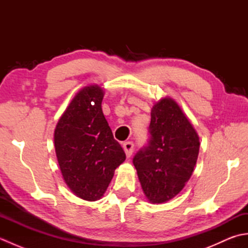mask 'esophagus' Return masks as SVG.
Listing matches in <instances>:
<instances>
[{
	"label": "esophagus",
	"mask_w": 248,
	"mask_h": 248,
	"mask_svg": "<svg viewBox=\"0 0 248 248\" xmlns=\"http://www.w3.org/2000/svg\"><path fill=\"white\" fill-rule=\"evenodd\" d=\"M123 147H124V152H125V155H127V157H130L131 155H132L133 149H134L133 141H125V143L123 144Z\"/></svg>",
	"instance_id": "34e87169"
}]
</instances>
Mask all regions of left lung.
I'll return each mask as SVG.
<instances>
[{
  "label": "left lung",
  "instance_id": "1",
  "mask_svg": "<svg viewBox=\"0 0 248 248\" xmlns=\"http://www.w3.org/2000/svg\"><path fill=\"white\" fill-rule=\"evenodd\" d=\"M148 144L133 157L141 188L152 203L168 202L191 178L199 152V138L186 116L170 98L151 109Z\"/></svg>",
  "mask_w": 248,
  "mask_h": 248
}]
</instances>
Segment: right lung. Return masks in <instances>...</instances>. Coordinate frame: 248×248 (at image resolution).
I'll return each mask as SVG.
<instances>
[{"label": "right lung", "instance_id": "obj_1", "mask_svg": "<svg viewBox=\"0 0 248 248\" xmlns=\"http://www.w3.org/2000/svg\"><path fill=\"white\" fill-rule=\"evenodd\" d=\"M103 91L84 87L57 123L54 145L67 186L78 197L94 202L103 196L114 170L125 160L102 113Z\"/></svg>", "mask_w": 248, "mask_h": 248}]
</instances>
